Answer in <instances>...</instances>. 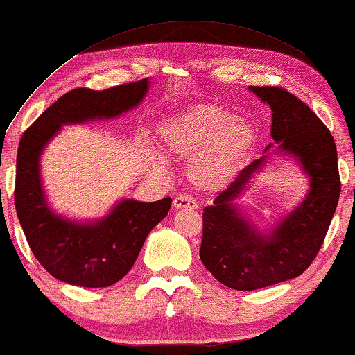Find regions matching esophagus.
<instances>
[{"label":"esophagus","mask_w":355,"mask_h":355,"mask_svg":"<svg viewBox=\"0 0 355 355\" xmlns=\"http://www.w3.org/2000/svg\"><path fill=\"white\" fill-rule=\"evenodd\" d=\"M198 202H196L191 196H177L175 199H173V208H189V210H198Z\"/></svg>","instance_id":"34e87169"}]
</instances>
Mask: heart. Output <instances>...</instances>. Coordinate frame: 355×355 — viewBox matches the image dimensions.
I'll return each instance as SVG.
<instances>
[{
    "mask_svg": "<svg viewBox=\"0 0 355 355\" xmlns=\"http://www.w3.org/2000/svg\"><path fill=\"white\" fill-rule=\"evenodd\" d=\"M167 155L193 161L191 177L200 189L218 191L234 178L256 139L248 121L216 105H199L168 120L161 132ZM151 167H166L161 153H147Z\"/></svg>",
    "mask_w": 355,
    "mask_h": 355,
    "instance_id": "1",
    "label": "heart"
}]
</instances>
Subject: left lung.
I'll return each instance as SVG.
<instances>
[{
  "mask_svg": "<svg viewBox=\"0 0 355 355\" xmlns=\"http://www.w3.org/2000/svg\"><path fill=\"white\" fill-rule=\"evenodd\" d=\"M248 89L272 109L273 144L267 145L259 159L241 168L213 205L204 208L199 251L208 272L237 291L267 288L305 272L322 246L341 189L335 140L316 114L283 88ZM273 144L277 146L275 149ZM272 155L294 162L309 178V191L278 222L259 228L241 199Z\"/></svg>",
  "mask_w": 355,
  "mask_h": 355,
  "instance_id": "8db88e82",
  "label": "left lung"
}]
</instances>
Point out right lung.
I'll return each instance as SVG.
<instances>
[{
  "mask_svg": "<svg viewBox=\"0 0 355 355\" xmlns=\"http://www.w3.org/2000/svg\"><path fill=\"white\" fill-rule=\"evenodd\" d=\"M150 78L104 92L77 88L66 93L21 136L17 151L15 210L28 245L56 279L80 288H107L131 270L157 223L167 216L171 198L140 202L123 198L105 215L77 219L50 205L41 159L66 125L114 120L147 96Z\"/></svg>",
  "mask_w": 355,
  "mask_h": 355,
  "instance_id": "add662e5",
  "label": "right lung"
}]
</instances>
